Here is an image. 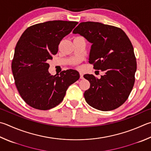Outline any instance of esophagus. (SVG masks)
Segmentation results:
<instances>
[{"instance_id":"1","label":"esophagus","mask_w":151,"mask_h":151,"mask_svg":"<svg viewBox=\"0 0 151 151\" xmlns=\"http://www.w3.org/2000/svg\"><path fill=\"white\" fill-rule=\"evenodd\" d=\"M80 77H81V79L84 78V74H83V72H81V71L80 72Z\"/></svg>"}]
</instances>
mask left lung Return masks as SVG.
I'll return each mask as SVG.
<instances>
[{
  "label": "left lung",
  "mask_w": 151,
  "mask_h": 151,
  "mask_svg": "<svg viewBox=\"0 0 151 151\" xmlns=\"http://www.w3.org/2000/svg\"><path fill=\"white\" fill-rule=\"evenodd\" d=\"M73 33L92 43L89 63L96 70L105 71L100 79L84 75L90 83L84 92L85 100L101 111L119 108L133 89L137 70L133 47L127 35L119 28L94 22L80 23Z\"/></svg>",
  "instance_id": "8db88e82"
}]
</instances>
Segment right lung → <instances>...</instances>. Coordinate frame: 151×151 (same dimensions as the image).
I'll return each mask as SVG.
<instances>
[{
    "label": "right lung",
    "instance_id": "1",
    "mask_svg": "<svg viewBox=\"0 0 151 151\" xmlns=\"http://www.w3.org/2000/svg\"><path fill=\"white\" fill-rule=\"evenodd\" d=\"M77 22L53 20L29 26L16 44L12 62L16 86L22 98L35 109L47 110L61 103L68 87L80 78L68 69L58 75L49 73V60L58 51L63 38Z\"/></svg>",
    "mask_w": 151,
    "mask_h": 151
}]
</instances>
